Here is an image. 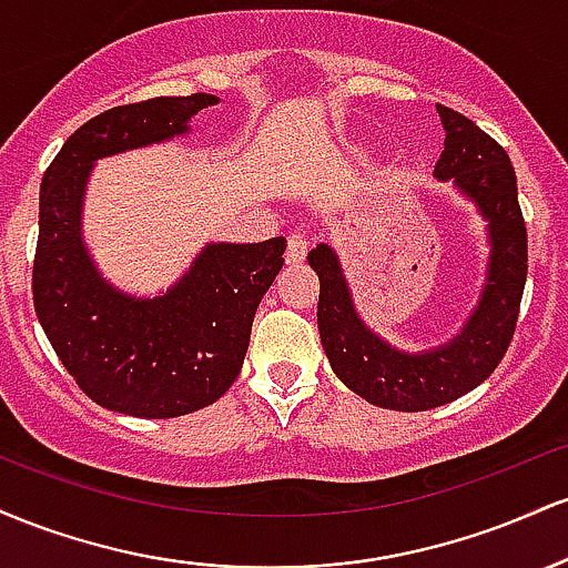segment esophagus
Segmentation results:
<instances>
[{"instance_id": "esophagus-1", "label": "esophagus", "mask_w": 568, "mask_h": 568, "mask_svg": "<svg viewBox=\"0 0 568 568\" xmlns=\"http://www.w3.org/2000/svg\"><path fill=\"white\" fill-rule=\"evenodd\" d=\"M306 251H310V243H306L304 234H291L288 247H285V262L302 264L306 258Z\"/></svg>"}]
</instances>
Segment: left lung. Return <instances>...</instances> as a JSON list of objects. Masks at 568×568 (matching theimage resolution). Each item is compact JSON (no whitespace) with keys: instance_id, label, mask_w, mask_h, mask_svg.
<instances>
[{"instance_id":"1","label":"left lung","mask_w":568,"mask_h":568,"mask_svg":"<svg viewBox=\"0 0 568 568\" xmlns=\"http://www.w3.org/2000/svg\"><path fill=\"white\" fill-rule=\"evenodd\" d=\"M438 114L446 141L435 175L452 179L480 207L491 240L484 293L462 334L422 355L393 349L357 317L336 253L317 245L306 256L321 277L317 328L331 368L352 393L393 410L443 406L494 374L513 342L529 272V234L510 158L465 114L440 103Z\"/></svg>"}]
</instances>
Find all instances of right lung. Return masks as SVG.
I'll list each match as a JSON object with an SVG mask.
<instances>
[{
	"label": "right lung",
	"mask_w": 568,
	"mask_h": 568,
	"mask_svg": "<svg viewBox=\"0 0 568 568\" xmlns=\"http://www.w3.org/2000/svg\"><path fill=\"white\" fill-rule=\"evenodd\" d=\"M213 103L216 95L194 93L109 109L74 130L42 175L34 310L82 393L109 410L171 419L216 403L237 379L253 315L283 270L285 237L219 243L165 296L130 298L84 251L80 213L93 162L186 133Z\"/></svg>",
	"instance_id": "obj_1"
}]
</instances>
